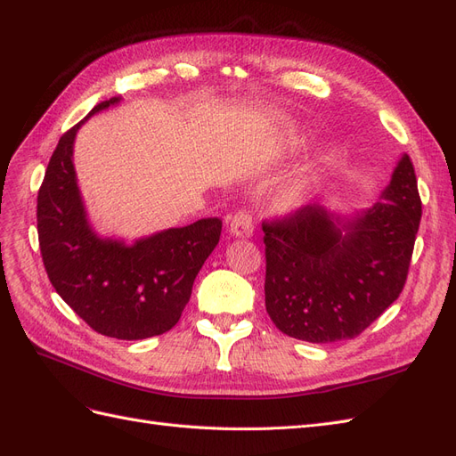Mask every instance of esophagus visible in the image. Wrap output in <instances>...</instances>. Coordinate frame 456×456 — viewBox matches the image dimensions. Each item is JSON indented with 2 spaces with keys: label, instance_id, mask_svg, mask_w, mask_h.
<instances>
[{
  "label": "esophagus",
  "instance_id": "1",
  "mask_svg": "<svg viewBox=\"0 0 456 456\" xmlns=\"http://www.w3.org/2000/svg\"><path fill=\"white\" fill-rule=\"evenodd\" d=\"M253 215L240 211L230 218V233L233 238H251L253 236Z\"/></svg>",
  "mask_w": 456,
  "mask_h": 456
}]
</instances>
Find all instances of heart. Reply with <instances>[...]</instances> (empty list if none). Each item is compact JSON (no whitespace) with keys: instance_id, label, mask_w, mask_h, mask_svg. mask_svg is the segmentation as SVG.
<instances>
[{"instance_id":"heart-1","label":"heart","mask_w":456,"mask_h":456,"mask_svg":"<svg viewBox=\"0 0 456 456\" xmlns=\"http://www.w3.org/2000/svg\"><path fill=\"white\" fill-rule=\"evenodd\" d=\"M306 141V134L295 126H289L281 133V146L285 150H297ZM323 184V158L315 156L314 159L302 165L300 171L287 181L278 191V205L281 211L293 213L300 211L314 203V200L320 194Z\"/></svg>"}]
</instances>
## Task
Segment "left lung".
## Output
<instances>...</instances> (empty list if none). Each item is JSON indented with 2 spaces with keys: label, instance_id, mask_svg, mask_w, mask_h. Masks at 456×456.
I'll return each mask as SVG.
<instances>
[{
  "label": "left lung",
  "instance_id": "left-lung-1",
  "mask_svg": "<svg viewBox=\"0 0 456 456\" xmlns=\"http://www.w3.org/2000/svg\"><path fill=\"white\" fill-rule=\"evenodd\" d=\"M422 205L402 154L367 209L312 203L265 224L266 312L281 333L315 344L354 338L402 293Z\"/></svg>",
  "mask_w": 456,
  "mask_h": 456
}]
</instances>
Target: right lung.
I'll list each match as a JSON object with an SVG mask.
<instances>
[{
  "instance_id": "1",
  "label": "right lung",
  "mask_w": 456,
  "mask_h": 456,
  "mask_svg": "<svg viewBox=\"0 0 456 456\" xmlns=\"http://www.w3.org/2000/svg\"><path fill=\"white\" fill-rule=\"evenodd\" d=\"M119 102L114 96L96 104L59 141L37 194V233L47 275L66 305L96 333L142 340L181 320L223 220L201 218L133 241L93 228L77 184L74 142L89 118Z\"/></svg>"
}]
</instances>
